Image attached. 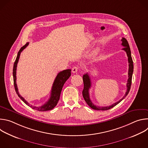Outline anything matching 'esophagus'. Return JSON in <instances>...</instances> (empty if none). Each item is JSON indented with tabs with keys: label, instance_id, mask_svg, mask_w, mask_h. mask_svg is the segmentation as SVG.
<instances>
[{
	"label": "esophagus",
	"instance_id": "esophagus-1",
	"mask_svg": "<svg viewBox=\"0 0 148 148\" xmlns=\"http://www.w3.org/2000/svg\"><path fill=\"white\" fill-rule=\"evenodd\" d=\"M78 70V67H77V66H75V67H74L72 69V72H73V73H77Z\"/></svg>",
	"mask_w": 148,
	"mask_h": 148
}]
</instances>
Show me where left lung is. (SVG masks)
<instances>
[{"label":"left lung","instance_id":"8db88e82","mask_svg":"<svg viewBox=\"0 0 148 148\" xmlns=\"http://www.w3.org/2000/svg\"><path fill=\"white\" fill-rule=\"evenodd\" d=\"M122 46H123L124 47L122 49L123 50H124L126 53V54H127L128 56V62H129V70H128V79L127 81V84H126V87H127V90H126V93L123 97L121 98L119 101L118 102L113 103L111 105H110V106L108 107H98L96 106V105H94V103L91 102L90 98V94H89V90L91 87V79L90 77L88 75V73H86L85 74H84L82 77L83 79V82H84V89L82 91V95L84 100L86 101L87 103L89 105V106L93 110H102V111H105V110H110L114 107H115V105L118 104L122 99H123L126 95H127L130 91L131 86V83H132V74L134 71V64H133V61L132 58L131 57V49L128 44V41L126 40V38H122Z\"/></svg>","mask_w":148,"mask_h":148}]
</instances>
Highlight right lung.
Segmentation results:
<instances>
[{
	"label": "right lung",
	"mask_w": 148,
	"mask_h": 148,
	"mask_svg": "<svg viewBox=\"0 0 148 148\" xmlns=\"http://www.w3.org/2000/svg\"><path fill=\"white\" fill-rule=\"evenodd\" d=\"M29 43H27L25 46H23L22 47H21L19 51L17 53V56L16 57V59L14 61V66H13V81H14V86L15 88V91L18 96V97L22 99L26 105L32 108L34 110H36L39 111H49L52 109H53L58 103V101L60 99L61 92L62 88L63 86H64V83L69 78V77L71 75V70L68 69L66 70H63L62 71H60L59 73H58L56 79H54V81L53 82L50 97L49 99L43 105H41L40 107H34L33 105H30L25 99L21 96L18 91V88L17 87L16 84V68H17V64L18 61V59L20 57V55L21 52H22L28 45Z\"/></svg>",
	"instance_id": "1"
}]
</instances>
